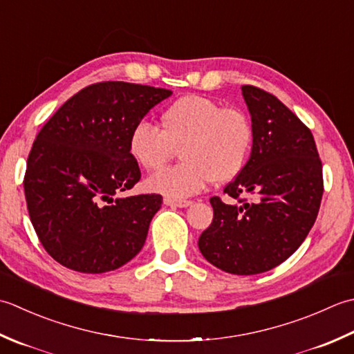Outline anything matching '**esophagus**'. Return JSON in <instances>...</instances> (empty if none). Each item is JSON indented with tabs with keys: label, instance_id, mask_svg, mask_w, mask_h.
I'll use <instances>...</instances> for the list:
<instances>
[{
	"label": "esophagus",
	"instance_id": "esophagus-1",
	"mask_svg": "<svg viewBox=\"0 0 354 354\" xmlns=\"http://www.w3.org/2000/svg\"><path fill=\"white\" fill-rule=\"evenodd\" d=\"M163 203L168 205V206H174V207H186V206H189L192 201L191 200H176V198L165 197Z\"/></svg>",
	"mask_w": 354,
	"mask_h": 354
}]
</instances>
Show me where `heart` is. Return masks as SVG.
I'll use <instances>...</instances> for the list:
<instances>
[{
    "instance_id": "obj_1",
    "label": "heart",
    "mask_w": 354,
    "mask_h": 354,
    "mask_svg": "<svg viewBox=\"0 0 354 354\" xmlns=\"http://www.w3.org/2000/svg\"><path fill=\"white\" fill-rule=\"evenodd\" d=\"M254 142L246 113L189 95L174 100L160 116V129L140 122L129 134V154L143 169H160L180 151V162L147 182L149 191L185 198L211 182L225 183L244 169Z\"/></svg>"
}]
</instances>
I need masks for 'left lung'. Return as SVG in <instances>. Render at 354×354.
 Listing matches in <instances>:
<instances>
[{
	"label": "left lung",
	"instance_id": "1",
	"mask_svg": "<svg viewBox=\"0 0 354 354\" xmlns=\"http://www.w3.org/2000/svg\"><path fill=\"white\" fill-rule=\"evenodd\" d=\"M254 143L244 169L212 197L214 218L198 249L234 275L268 272L290 257L315 225L324 192L313 134L295 113L255 85L241 86Z\"/></svg>",
	"mask_w": 354,
	"mask_h": 354
}]
</instances>
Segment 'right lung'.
<instances>
[{
  "mask_svg": "<svg viewBox=\"0 0 354 354\" xmlns=\"http://www.w3.org/2000/svg\"><path fill=\"white\" fill-rule=\"evenodd\" d=\"M169 90L119 81L85 86L36 136L24 192L35 232L66 268L104 273L145 244L160 194L118 197L140 180L129 154L131 129Z\"/></svg>",
  "mask_w": 354,
  "mask_h": 354,
  "instance_id": "add662e5",
  "label": "right lung"
}]
</instances>
